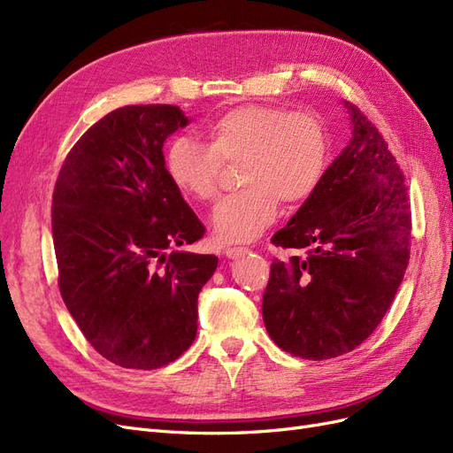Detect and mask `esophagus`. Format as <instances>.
<instances>
[{
    "label": "esophagus",
    "instance_id": "1",
    "mask_svg": "<svg viewBox=\"0 0 453 453\" xmlns=\"http://www.w3.org/2000/svg\"><path fill=\"white\" fill-rule=\"evenodd\" d=\"M242 253H245V248H226V250H225V255H226L228 258H236V257H240Z\"/></svg>",
    "mask_w": 453,
    "mask_h": 453
}]
</instances>
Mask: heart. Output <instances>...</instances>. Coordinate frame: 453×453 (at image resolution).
<instances>
[{
    "instance_id": "obj_1",
    "label": "heart",
    "mask_w": 453,
    "mask_h": 453,
    "mask_svg": "<svg viewBox=\"0 0 453 453\" xmlns=\"http://www.w3.org/2000/svg\"><path fill=\"white\" fill-rule=\"evenodd\" d=\"M203 145L175 135L164 149V172L195 202L217 196L221 164H236L243 187L211 215L219 242H251L278 217L280 202L304 203L319 188L328 166V134L311 111L248 104L228 109L205 125Z\"/></svg>"
}]
</instances>
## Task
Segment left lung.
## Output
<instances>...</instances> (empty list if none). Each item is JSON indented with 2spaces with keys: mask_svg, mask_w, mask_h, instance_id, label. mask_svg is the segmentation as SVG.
Returning <instances> with one entry per match:
<instances>
[{
  "mask_svg": "<svg viewBox=\"0 0 453 453\" xmlns=\"http://www.w3.org/2000/svg\"><path fill=\"white\" fill-rule=\"evenodd\" d=\"M344 107L351 140L272 236L276 248L300 255L273 260L263 296L270 338L311 361L338 357L374 333L410 258L404 175L372 122L349 102Z\"/></svg>",
  "mask_w": 453,
  "mask_h": 453,
  "instance_id": "1",
  "label": "left lung"
}]
</instances>
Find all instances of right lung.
I'll use <instances>...</instances> for the list:
<instances>
[{
  "label": "right lung",
  "mask_w": 453,
  "mask_h": 453,
  "mask_svg": "<svg viewBox=\"0 0 453 453\" xmlns=\"http://www.w3.org/2000/svg\"><path fill=\"white\" fill-rule=\"evenodd\" d=\"M187 125L175 105L115 109L73 145L54 187L62 298L92 348L125 368H158L190 348L219 263L177 250L205 232L164 172V142Z\"/></svg>",
  "instance_id": "add662e5"
}]
</instances>
